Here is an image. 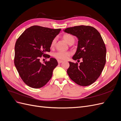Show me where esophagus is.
Segmentation results:
<instances>
[{"mask_svg": "<svg viewBox=\"0 0 121 121\" xmlns=\"http://www.w3.org/2000/svg\"><path fill=\"white\" fill-rule=\"evenodd\" d=\"M57 62L58 64H60L61 63H63V60H57Z\"/></svg>", "mask_w": 121, "mask_h": 121, "instance_id": "obj_1", "label": "esophagus"}]
</instances>
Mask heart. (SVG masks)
Listing matches in <instances>:
<instances>
[{
    "mask_svg": "<svg viewBox=\"0 0 121 121\" xmlns=\"http://www.w3.org/2000/svg\"><path fill=\"white\" fill-rule=\"evenodd\" d=\"M63 37L65 41L68 44H69L72 42L74 43L75 38L74 36L71 34H65L63 35ZM56 39H54L52 41V43H51V45H50L51 47H52L54 46L55 44H56ZM70 55H71V53L69 52H57L56 53H54L53 54V56L54 57L57 58V59L65 60L68 59L69 57L70 56Z\"/></svg>",
    "mask_w": 121,
    "mask_h": 121,
    "instance_id": "b5f03b06",
    "label": "heart"
}]
</instances>
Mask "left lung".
Masks as SVG:
<instances>
[{
    "mask_svg": "<svg viewBox=\"0 0 121 121\" xmlns=\"http://www.w3.org/2000/svg\"><path fill=\"white\" fill-rule=\"evenodd\" d=\"M64 31L78 38L77 49L73 59L83 60L80 65L69 61L68 74L78 85H90L100 76L105 64L107 49L104 40L96 29L89 26L69 27Z\"/></svg>",
    "mask_w": 121,
    "mask_h": 121,
    "instance_id": "1",
    "label": "left lung"
}]
</instances>
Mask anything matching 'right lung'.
I'll return each mask as SVG.
<instances>
[{
    "label": "right lung",
    "mask_w": 121,
    "mask_h": 121,
    "mask_svg": "<svg viewBox=\"0 0 121 121\" xmlns=\"http://www.w3.org/2000/svg\"><path fill=\"white\" fill-rule=\"evenodd\" d=\"M60 30L33 26L27 29L17 39L14 65L21 79L29 87L40 88L52 78L53 70L58 65L56 60L50 58L43 64L40 59L42 56L50 57L45 53L50 52L51 43Z\"/></svg>",
    "instance_id": "1"
}]
</instances>
